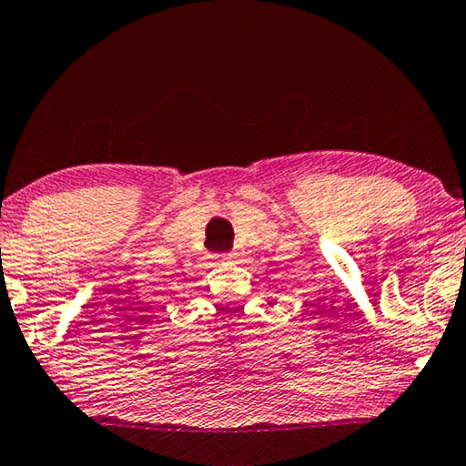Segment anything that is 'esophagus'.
Segmentation results:
<instances>
[{
    "label": "esophagus",
    "mask_w": 466,
    "mask_h": 466,
    "mask_svg": "<svg viewBox=\"0 0 466 466\" xmlns=\"http://www.w3.org/2000/svg\"><path fill=\"white\" fill-rule=\"evenodd\" d=\"M224 259H230V255H224Z\"/></svg>",
    "instance_id": "obj_1"
}]
</instances>
